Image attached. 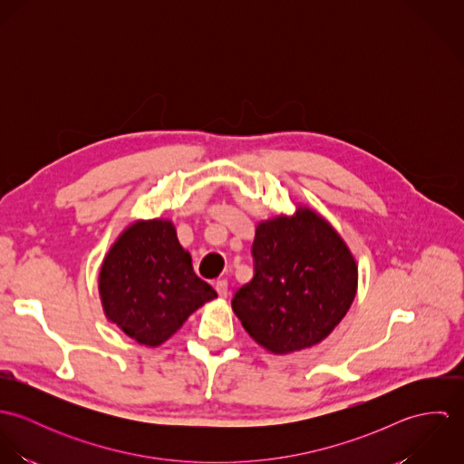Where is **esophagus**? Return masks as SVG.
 <instances>
[{
  "label": "esophagus",
  "mask_w": 464,
  "mask_h": 464,
  "mask_svg": "<svg viewBox=\"0 0 464 464\" xmlns=\"http://www.w3.org/2000/svg\"><path fill=\"white\" fill-rule=\"evenodd\" d=\"M216 291L221 298H227L228 296V282L223 278V280H218L216 282Z\"/></svg>",
  "instance_id": "esophagus-1"
}]
</instances>
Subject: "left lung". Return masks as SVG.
Segmentation results:
<instances>
[{
    "label": "left lung",
    "instance_id": "obj_1",
    "mask_svg": "<svg viewBox=\"0 0 464 464\" xmlns=\"http://www.w3.org/2000/svg\"><path fill=\"white\" fill-rule=\"evenodd\" d=\"M254 278L232 298V309L271 353L314 346L348 313L357 293L355 259L331 223L300 205L256 228Z\"/></svg>",
    "mask_w": 464,
    "mask_h": 464
}]
</instances>
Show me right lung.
Returning a JSON list of instances; mask_svg holds the SVG:
<instances>
[{
  "label": "right lung",
  "instance_id": "obj_1",
  "mask_svg": "<svg viewBox=\"0 0 464 464\" xmlns=\"http://www.w3.org/2000/svg\"><path fill=\"white\" fill-rule=\"evenodd\" d=\"M103 313L133 341L159 346L216 291L193 271L169 219H139L107 252L98 276Z\"/></svg>",
  "mask_w": 464,
  "mask_h": 464
}]
</instances>
